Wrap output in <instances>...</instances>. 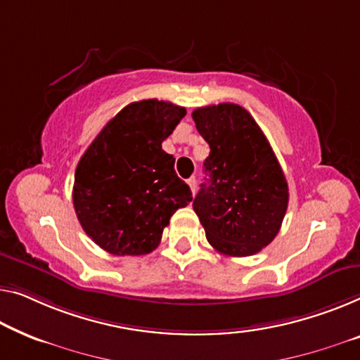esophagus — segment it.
Listing matches in <instances>:
<instances>
[{
  "label": "esophagus",
  "mask_w": 360,
  "mask_h": 360,
  "mask_svg": "<svg viewBox=\"0 0 360 360\" xmlns=\"http://www.w3.org/2000/svg\"><path fill=\"white\" fill-rule=\"evenodd\" d=\"M187 184H189L191 191H192V194H195V189H197V179H195V178L187 179Z\"/></svg>",
  "instance_id": "1"
}]
</instances>
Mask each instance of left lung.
Masks as SVG:
<instances>
[{"label":"left lung","instance_id":"8db88e82","mask_svg":"<svg viewBox=\"0 0 360 360\" xmlns=\"http://www.w3.org/2000/svg\"><path fill=\"white\" fill-rule=\"evenodd\" d=\"M210 146L194 212L214 250L248 257L275 239L286 214L289 192L283 169L265 134L248 110L234 103L192 112Z\"/></svg>","mask_w":360,"mask_h":360}]
</instances>
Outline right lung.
<instances>
[{"mask_svg": "<svg viewBox=\"0 0 360 360\" xmlns=\"http://www.w3.org/2000/svg\"><path fill=\"white\" fill-rule=\"evenodd\" d=\"M186 108L157 98L134 101L106 124L80 158L72 202L89 238L112 255H143L192 192L162 142Z\"/></svg>", "mask_w": 360, "mask_h": 360, "instance_id": "obj_1", "label": "right lung"}]
</instances>
